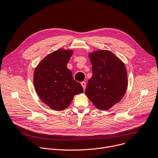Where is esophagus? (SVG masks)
Segmentation results:
<instances>
[{
  "instance_id": "obj_1",
  "label": "esophagus",
  "mask_w": 158,
  "mask_h": 158,
  "mask_svg": "<svg viewBox=\"0 0 158 158\" xmlns=\"http://www.w3.org/2000/svg\"><path fill=\"white\" fill-rule=\"evenodd\" d=\"M81 84V85H82V86L83 89H84L85 88V85H86V84H85V82L83 81V82H82Z\"/></svg>"
}]
</instances>
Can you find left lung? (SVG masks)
<instances>
[{"label":"left lung","instance_id":"obj_1","mask_svg":"<svg viewBox=\"0 0 158 158\" xmlns=\"http://www.w3.org/2000/svg\"><path fill=\"white\" fill-rule=\"evenodd\" d=\"M93 76L85 93L99 110H108L125 95L128 85L125 64L109 50H98L89 54Z\"/></svg>","mask_w":158,"mask_h":158}]
</instances>
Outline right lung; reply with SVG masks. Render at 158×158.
<instances>
[{"instance_id": "1", "label": "right lung", "mask_w": 158, "mask_h": 158, "mask_svg": "<svg viewBox=\"0 0 158 158\" xmlns=\"http://www.w3.org/2000/svg\"><path fill=\"white\" fill-rule=\"evenodd\" d=\"M72 50L59 49L46 56L36 67L33 83L41 101L50 108L62 111L67 108L74 95L83 93L67 64L73 54Z\"/></svg>"}]
</instances>
